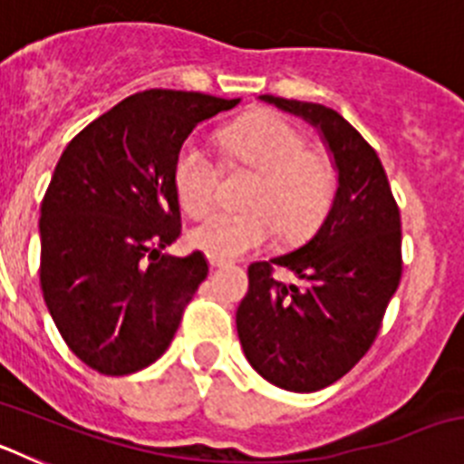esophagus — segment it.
Returning a JSON list of instances; mask_svg holds the SVG:
<instances>
[{
    "label": "esophagus",
    "instance_id": "34e87169",
    "mask_svg": "<svg viewBox=\"0 0 464 464\" xmlns=\"http://www.w3.org/2000/svg\"><path fill=\"white\" fill-rule=\"evenodd\" d=\"M208 265H211V269H225V267H229V265H232V262H229V260H223V257L208 256Z\"/></svg>",
    "mask_w": 464,
    "mask_h": 464
}]
</instances>
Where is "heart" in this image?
<instances>
[{
  "label": "heart",
  "mask_w": 464,
  "mask_h": 464,
  "mask_svg": "<svg viewBox=\"0 0 464 464\" xmlns=\"http://www.w3.org/2000/svg\"><path fill=\"white\" fill-rule=\"evenodd\" d=\"M225 165L256 171L248 211H216L188 232V241L216 257H239L269 244L281 229L290 241L311 235L337 192L330 160L306 149L297 127L274 113H256L220 134ZM220 165L202 143L190 139L174 160V190L190 216H202L216 202Z\"/></svg>",
  "instance_id": "obj_1"
}]
</instances>
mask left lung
Returning <instances> with one entry per match:
<instances>
[{"instance_id":"8db88e82","label":"left lung","mask_w":464,"mask_h":464,"mask_svg":"<svg viewBox=\"0 0 464 464\" xmlns=\"http://www.w3.org/2000/svg\"><path fill=\"white\" fill-rule=\"evenodd\" d=\"M321 132L337 169L325 220L297 251L253 262L237 332L253 370L283 391L314 392L355 367L401 276L400 208L379 155L334 109L262 94ZM295 274L283 284L273 267Z\"/></svg>"}]
</instances>
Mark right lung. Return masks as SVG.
Masks as SVG:
<instances>
[{
	"mask_svg": "<svg viewBox=\"0 0 464 464\" xmlns=\"http://www.w3.org/2000/svg\"><path fill=\"white\" fill-rule=\"evenodd\" d=\"M239 100L143 90L69 141L41 202V290L72 353L106 376L153 364L207 278L181 235L174 160L197 122Z\"/></svg>",
	"mask_w": 464,
	"mask_h": 464,
	"instance_id": "add662e5",
	"label": "right lung"
}]
</instances>
